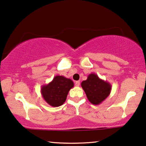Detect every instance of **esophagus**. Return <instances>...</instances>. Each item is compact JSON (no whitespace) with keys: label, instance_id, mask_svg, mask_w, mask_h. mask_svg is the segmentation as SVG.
<instances>
[{"label":"esophagus","instance_id":"obj_1","mask_svg":"<svg viewBox=\"0 0 146 146\" xmlns=\"http://www.w3.org/2000/svg\"><path fill=\"white\" fill-rule=\"evenodd\" d=\"M75 85L78 87V86H79V85H80V81H77L76 82H75Z\"/></svg>","mask_w":146,"mask_h":146}]
</instances>
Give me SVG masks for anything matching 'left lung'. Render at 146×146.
<instances>
[{
  "label": "left lung",
  "mask_w": 146,
  "mask_h": 146,
  "mask_svg": "<svg viewBox=\"0 0 146 146\" xmlns=\"http://www.w3.org/2000/svg\"><path fill=\"white\" fill-rule=\"evenodd\" d=\"M81 85L89 102L93 105L102 104L110 96L111 91L110 83L100 79L96 73L89 74Z\"/></svg>",
  "instance_id": "left-lung-1"
}]
</instances>
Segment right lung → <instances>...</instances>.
Segmentation results:
<instances>
[{"instance_id":"right-lung-1","label":"right lung","mask_w":146,"mask_h":146,"mask_svg":"<svg viewBox=\"0 0 146 146\" xmlns=\"http://www.w3.org/2000/svg\"><path fill=\"white\" fill-rule=\"evenodd\" d=\"M73 87L74 83L71 79L56 75L50 83L42 85L40 93L43 100L49 106L57 108L65 103L68 93Z\"/></svg>"}]
</instances>
